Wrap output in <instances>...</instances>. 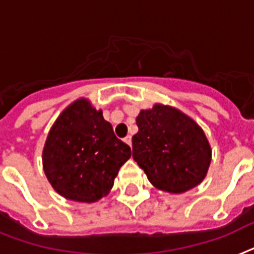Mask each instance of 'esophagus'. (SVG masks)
<instances>
[{
  "mask_svg": "<svg viewBox=\"0 0 254 254\" xmlns=\"http://www.w3.org/2000/svg\"><path fill=\"white\" fill-rule=\"evenodd\" d=\"M125 142H127V144H128L129 146L132 145V137L131 136H126L125 137Z\"/></svg>",
  "mask_w": 254,
  "mask_h": 254,
  "instance_id": "34e87169",
  "label": "esophagus"
}]
</instances>
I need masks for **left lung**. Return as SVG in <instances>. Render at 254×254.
<instances>
[{
	"instance_id": "8db88e82",
	"label": "left lung",
	"mask_w": 254,
	"mask_h": 254,
	"mask_svg": "<svg viewBox=\"0 0 254 254\" xmlns=\"http://www.w3.org/2000/svg\"><path fill=\"white\" fill-rule=\"evenodd\" d=\"M132 157L158 190L182 193L202 182L211 149L204 131L178 109L154 105L136 118Z\"/></svg>"
}]
</instances>
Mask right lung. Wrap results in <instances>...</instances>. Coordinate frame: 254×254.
Wrapping results in <instances>:
<instances>
[{"label":"right lung","instance_id":"right-lung-1","mask_svg":"<svg viewBox=\"0 0 254 254\" xmlns=\"http://www.w3.org/2000/svg\"><path fill=\"white\" fill-rule=\"evenodd\" d=\"M131 148L88 100L80 98L58 117L43 152L44 171L68 200L94 202L109 193Z\"/></svg>","mask_w":254,"mask_h":254}]
</instances>
